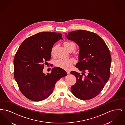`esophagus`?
Here are the masks:
<instances>
[{
    "label": "esophagus",
    "instance_id": "1",
    "mask_svg": "<svg viewBox=\"0 0 125 125\" xmlns=\"http://www.w3.org/2000/svg\"><path fill=\"white\" fill-rule=\"evenodd\" d=\"M66 73H67V74H69L70 73V71H69V70H66Z\"/></svg>",
    "mask_w": 125,
    "mask_h": 125
}]
</instances>
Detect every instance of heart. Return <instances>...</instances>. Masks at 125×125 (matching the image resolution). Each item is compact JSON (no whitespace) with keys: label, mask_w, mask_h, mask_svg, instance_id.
<instances>
[{"label":"heart","mask_w":125,"mask_h":125,"mask_svg":"<svg viewBox=\"0 0 125 125\" xmlns=\"http://www.w3.org/2000/svg\"><path fill=\"white\" fill-rule=\"evenodd\" d=\"M64 47L68 50L70 48L73 46L74 49L75 48V44L72 42H65L63 44ZM56 47L54 46L52 48L51 53L52 56H53L55 53V50ZM74 62V60L72 58H69L66 59H59L55 62V65L57 67H60L65 70H69L72 66Z\"/></svg>","instance_id":"obj_1"}]
</instances>
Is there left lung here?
<instances>
[{"label": "left lung", "instance_id": "1", "mask_svg": "<svg viewBox=\"0 0 125 125\" xmlns=\"http://www.w3.org/2000/svg\"><path fill=\"white\" fill-rule=\"evenodd\" d=\"M65 35L80 49L79 61L75 67L82 73L71 72L76 77V83L71 87L72 92L81 100L92 99L101 92L110 76L112 58L109 50L103 39L95 33L78 30ZM87 72V75L84 77Z\"/></svg>", "mask_w": 125, "mask_h": 125}]
</instances>
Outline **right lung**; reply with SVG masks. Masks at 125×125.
Masks as SVG:
<instances>
[{"label":"right lung","mask_w":125,"mask_h":125,"mask_svg":"<svg viewBox=\"0 0 125 125\" xmlns=\"http://www.w3.org/2000/svg\"><path fill=\"white\" fill-rule=\"evenodd\" d=\"M60 39H62L60 33H38L26 39L15 55L14 77L22 94L32 101L47 98L56 83L67 75L58 67L53 68L51 73L42 72L44 65L51 60L54 44Z\"/></svg>","instance_id":"add662e5"}]
</instances>
